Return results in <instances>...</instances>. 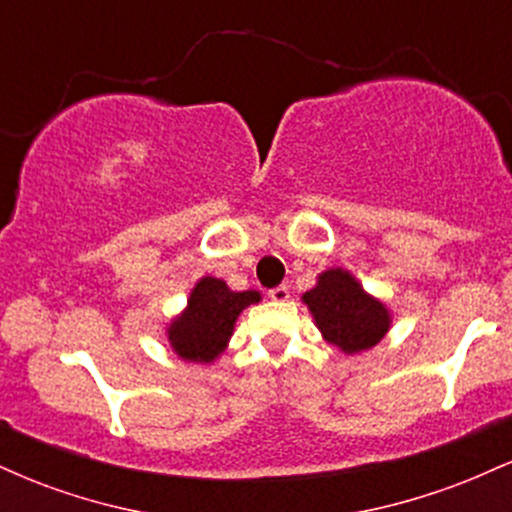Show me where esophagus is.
Returning a JSON list of instances; mask_svg holds the SVG:
<instances>
[{"mask_svg": "<svg viewBox=\"0 0 512 512\" xmlns=\"http://www.w3.org/2000/svg\"><path fill=\"white\" fill-rule=\"evenodd\" d=\"M269 298H272V301H276V303H284V301H289V286H274V289H269Z\"/></svg>", "mask_w": 512, "mask_h": 512, "instance_id": "1", "label": "esophagus"}]
</instances>
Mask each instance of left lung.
<instances>
[{"label":"left lung","instance_id":"8db88e82","mask_svg":"<svg viewBox=\"0 0 512 512\" xmlns=\"http://www.w3.org/2000/svg\"><path fill=\"white\" fill-rule=\"evenodd\" d=\"M303 301L327 342L346 354L375 346L390 327L385 305L363 293L358 281L344 269L320 274L317 286L305 293Z\"/></svg>","mask_w":512,"mask_h":512}]
</instances>
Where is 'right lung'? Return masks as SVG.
<instances>
[{
  "label": "right lung",
  "instance_id": "obj_1",
  "mask_svg": "<svg viewBox=\"0 0 512 512\" xmlns=\"http://www.w3.org/2000/svg\"><path fill=\"white\" fill-rule=\"evenodd\" d=\"M260 301L257 291H231L221 279L204 276L192 291L187 310L170 325L168 339L185 361L209 363L221 354L238 315Z\"/></svg>",
  "mask_w": 512,
  "mask_h": 512
}]
</instances>
